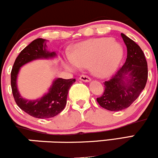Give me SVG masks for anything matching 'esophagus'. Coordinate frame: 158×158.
Instances as JSON below:
<instances>
[{
  "mask_svg": "<svg viewBox=\"0 0 158 158\" xmlns=\"http://www.w3.org/2000/svg\"><path fill=\"white\" fill-rule=\"evenodd\" d=\"M79 79H80V80L83 81H85V82H88V81H90L91 79H90V78L88 77V76H86V75H81L80 77H79Z\"/></svg>",
  "mask_w": 158,
  "mask_h": 158,
  "instance_id": "1",
  "label": "esophagus"
}]
</instances>
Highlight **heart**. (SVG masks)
Instances as JSON below:
<instances>
[{
    "label": "heart",
    "mask_w": 158,
    "mask_h": 158,
    "mask_svg": "<svg viewBox=\"0 0 158 158\" xmlns=\"http://www.w3.org/2000/svg\"><path fill=\"white\" fill-rule=\"evenodd\" d=\"M123 56L122 45L114 42L112 38H100L76 45L72 55L65 56L63 64L71 71L91 66L96 76L106 78L115 71Z\"/></svg>",
    "instance_id": "1"
}]
</instances>
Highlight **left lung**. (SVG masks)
<instances>
[{"mask_svg": "<svg viewBox=\"0 0 158 158\" xmlns=\"http://www.w3.org/2000/svg\"><path fill=\"white\" fill-rule=\"evenodd\" d=\"M121 36L127 48L126 62L110 80L105 81L104 94L97 99L99 106L111 111L131 106L144 89L148 79L147 61L143 50L125 34Z\"/></svg>", "mask_w": 158, "mask_h": 158, "instance_id": "8db88e82", "label": "left lung"}]
</instances>
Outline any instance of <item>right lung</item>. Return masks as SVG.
I'll return each mask as SVG.
<instances>
[{"mask_svg": "<svg viewBox=\"0 0 158 158\" xmlns=\"http://www.w3.org/2000/svg\"><path fill=\"white\" fill-rule=\"evenodd\" d=\"M46 41V39H37L21 50L11 72V87L16 104L29 115L41 119L53 117L62 111L66 106L69 89L76 81L75 79L56 78L52 81L48 93L39 99H27L21 97L17 86L18 76L21 67L32 61L53 59L57 56L55 51L47 50Z\"/></svg>", "mask_w": 158, "mask_h": 158, "instance_id": "1", "label": "right lung"}]
</instances>
